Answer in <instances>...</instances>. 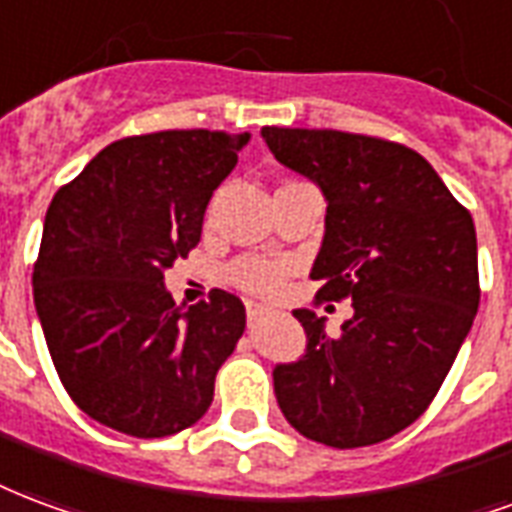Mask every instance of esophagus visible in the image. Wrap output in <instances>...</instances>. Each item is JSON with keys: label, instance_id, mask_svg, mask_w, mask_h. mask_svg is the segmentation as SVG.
Masks as SVG:
<instances>
[{"label": "esophagus", "instance_id": "esophagus-1", "mask_svg": "<svg viewBox=\"0 0 512 512\" xmlns=\"http://www.w3.org/2000/svg\"><path fill=\"white\" fill-rule=\"evenodd\" d=\"M270 311L267 305H261V302H248V322H256L259 316H264V313Z\"/></svg>", "mask_w": 512, "mask_h": 512}]
</instances>
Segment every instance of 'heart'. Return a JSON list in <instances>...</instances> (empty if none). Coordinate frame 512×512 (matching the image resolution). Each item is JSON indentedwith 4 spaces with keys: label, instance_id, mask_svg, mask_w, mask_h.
<instances>
[{
    "label": "heart",
    "instance_id": "b5f03b06",
    "mask_svg": "<svg viewBox=\"0 0 512 512\" xmlns=\"http://www.w3.org/2000/svg\"><path fill=\"white\" fill-rule=\"evenodd\" d=\"M231 275H234V281L248 286V289H256V292H272L281 281V270L270 261L261 259H245L240 264H234Z\"/></svg>",
    "mask_w": 512,
    "mask_h": 512
}]
</instances>
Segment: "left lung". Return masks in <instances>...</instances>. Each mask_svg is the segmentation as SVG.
<instances>
[{"mask_svg": "<svg viewBox=\"0 0 512 512\" xmlns=\"http://www.w3.org/2000/svg\"><path fill=\"white\" fill-rule=\"evenodd\" d=\"M275 160L327 201L311 278L352 297L341 333L297 308L305 352L272 368L283 417L327 447L376 445L412 425L445 382L480 305L477 234L414 149L341 130L261 128Z\"/></svg>", "mask_w": 512, "mask_h": 512, "instance_id": "left-lung-1", "label": "left lung"}]
</instances>
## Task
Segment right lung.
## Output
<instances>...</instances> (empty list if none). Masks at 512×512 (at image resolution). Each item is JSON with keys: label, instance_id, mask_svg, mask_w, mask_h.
Wrapping results in <instances>:
<instances>
[{"label": "right lung", "instance_id": "add662e5", "mask_svg": "<svg viewBox=\"0 0 512 512\" xmlns=\"http://www.w3.org/2000/svg\"><path fill=\"white\" fill-rule=\"evenodd\" d=\"M251 133L163 130L100 149L57 190L32 289L59 379L81 412L138 439L204 417L245 330L229 292L177 305L166 270L201 240L212 190Z\"/></svg>", "mask_w": 512, "mask_h": 512}]
</instances>
